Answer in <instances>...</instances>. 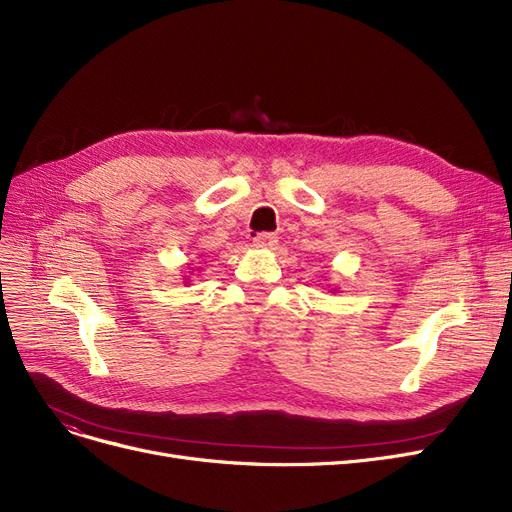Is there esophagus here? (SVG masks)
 Instances as JSON below:
<instances>
[{
    "label": "esophagus",
    "mask_w": 512,
    "mask_h": 512,
    "mask_svg": "<svg viewBox=\"0 0 512 512\" xmlns=\"http://www.w3.org/2000/svg\"><path fill=\"white\" fill-rule=\"evenodd\" d=\"M253 242H255L257 249H274L278 240H276L274 234H266V232H263V234H257V236L253 238Z\"/></svg>",
    "instance_id": "34e87169"
}]
</instances>
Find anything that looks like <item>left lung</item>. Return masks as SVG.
Listing matches in <instances>:
<instances>
[{
    "label": "left lung",
    "instance_id": "left-lung-1",
    "mask_svg": "<svg viewBox=\"0 0 512 512\" xmlns=\"http://www.w3.org/2000/svg\"><path fill=\"white\" fill-rule=\"evenodd\" d=\"M331 293H337V289H333V291H331Z\"/></svg>",
    "mask_w": 512,
    "mask_h": 512
}]
</instances>
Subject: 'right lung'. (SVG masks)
Wrapping results in <instances>:
<instances>
[{
    "label": "right lung",
    "mask_w": 512,
    "mask_h": 512,
    "mask_svg": "<svg viewBox=\"0 0 512 512\" xmlns=\"http://www.w3.org/2000/svg\"><path fill=\"white\" fill-rule=\"evenodd\" d=\"M187 282H189V276H183V285H187Z\"/></svg>",
    "instance_id": "right-lung-1"
}]
</instances>
